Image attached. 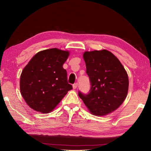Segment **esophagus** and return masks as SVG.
I'll use <instances>...</instances> for the list:
<instances>
[{
	"instance_id": "obj_1",
	"label": "esophagus",
	"mask_w": 151,
	"mask_h": 151,
	"mask_svg": "<svg viewBox=\"0 0 151 151\" xmlns=\"http://www.w3.org/2000/svg\"><path fill=\"white\" fill-rule=\"evenodd\" d=\"M78 86V83H74L73 85V89H76Z\"/></svg>"
}]
</instances>
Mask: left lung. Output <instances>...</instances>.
<instances>
[{
  "label": "left lung",
  "mask_w": 151,
  "mask_h": 151,
  "mask_svg": "<svg viewBox=\"0 0 151 151\" xmlns=\"http://www.w3.org/2000/svg\"><path fill=\"white\" fill-rule=\"evenodd\" d=\"M83 58L91 87L88 94L79 91L78 96L93 114L106 115L124 101L129 86L127 73L119 60L106 50L86 52Z\"/></svg>",
  "instance_id": "obj_1"
}]
</instances>
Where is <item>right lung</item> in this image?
Listing matches in <instances>:
<instances>
[{"label": "right lung", "instance_id": "1", "mask_svg": "<svg viewBox=\"0 0 151 151\" xmlns=\"http://www.w3.org/2000/svg\"><path fill=\"white\" fill-rule=\"evenodd\" d=\"M68 55V52L57 48L45 50L25 67L20 76V92L31 108L42 113L51 112L72 90L63 68Z\"/></svg>", "mask_w": 151, "mask_h": 151}]
</instances>
